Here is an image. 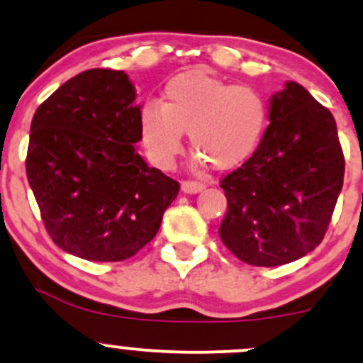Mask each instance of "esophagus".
<instances>
[{"mask_svg": "<svg viewBox=\"0 0 363 363\" xmlns=\"http://www.w3.org/2000/svg\"><path fill=\"white\" fill-rule=\"evenodd\" d=\"M181 189L187 194H194V193H199V191L205 189V184H203V182H198V181H182Z\"/></svg>", "mask_w": 363, "mask_h": 363, "instance_id": "34e87169", "label": "esophagus"}]
</instances>
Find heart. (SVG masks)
I'll list each match as a JSON object with an SVG mask.
<instances>
[{"label": "heart", "mask_w": 363, "mask_h": 363, "mask_svg": "<svg viewBox=\"0 0 363 363\" xmlns=\"http://www.w3.org/2000/svg\"><path fill=\"white\" fill-rule=\"evenodd\" d=\"M268 121V104L256 89L196 69L169 80L157 106L143 107L141 140L152 160L169 167L187 133L196 158L228 170L254 155Z\"/></svg>", "instance_id": "1"}]
</instances>
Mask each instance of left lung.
Listing matches in <instances>:
<instances>
[{"mask_svg": "<svg viewBox=\"0 0 363 363\" xmlns=\"http://www.w3.org/2000/svg\"><path fill=\"white\" fill-rule=\"evenodd\" d=\"M345 176L336 121L295 82L269 104V126L254 155L222 179L218 234L252 266L301 259L324 239Z\"/></svg>", "mask_w": 363, "mask_h": 363, "instance_id": "1", "label": "left lung"}]
</instances>
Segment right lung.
Segmentation results:
<instances>
[{"mask_svg": "<svg viewBox=\"0 0 363 363\" xmlns=\"http://www.w3.org/2000/svg\"><path fill=\"white\" fill-rule=\"evenodd\" d=\"M128 74L86 69L35 111L27 179L52 242L89 261L135 256L160 228L179 182L136 152L141 111Z\"/></svg>", "mask_w": 363, "mask_h": 363, "instance_id": "obj_1", "label": "right lung"}]
</instances>
